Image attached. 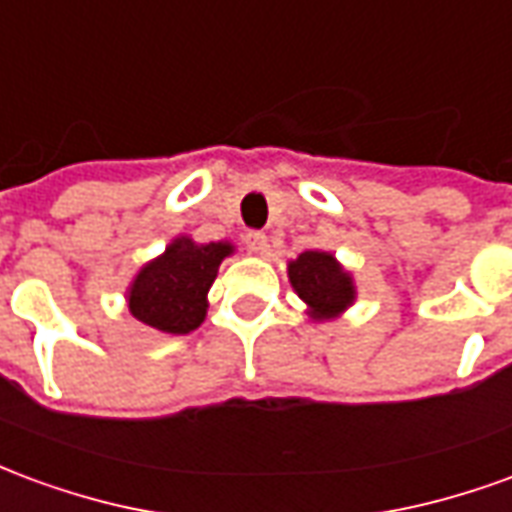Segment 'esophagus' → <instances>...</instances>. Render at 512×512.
<instances>
[{
    "mask_svg": "<svg viewBox=\"0 0 512 512\" xmlns=\"http://www.w3.org/2000/svg\"><path fill=\"white\" fill-rule=\"evenodd\" d=\"M246 249L252 255H263L268 249V238L263 233H246Z\"/></svg>",
    "mask_w": 512,
    "mask_h": 512,
    "instance_id": "esophagus-1",
    "label": "esophagus"
}]
</instances>
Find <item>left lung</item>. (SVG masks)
Segmentation results:
<instances>
[{"label": "left lung", "instance_id": "8db88e82", "mask_svg": "<svg viewBox=\"0 0 512 512\" xmlns=\"http://www.w3.org/2000/svg\"><path fill=\"white\" fill-rule=\"evenodd\" d=\"M290 288L304 301L312 321H334L356 301L354 274L323 249H307L288 263Z\"/></svg>", "mask_w": 512, "mask_h": 512}]
</instances>
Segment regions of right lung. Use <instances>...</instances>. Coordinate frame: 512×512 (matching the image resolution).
Wrapping results in <instances>:
<instances>
[{
    "label": "right lung",
    "instance_id": "1",
    "mask_svg": "<svg viewBox=\"0 0 512 512\" xmlns=\"http://www.w3.org/2000/svg\"><path fill=\"white\" fill-rule=\"evenodd\" d=\"M233 252L230 241L197 244L191 235L172 238L167 249L147 260L128 282V312L156 332H194L208 315V290L219 266Z\"/></svg>",
    "mask_w": 512,
    "mask_h": 512
}]
</instances>
